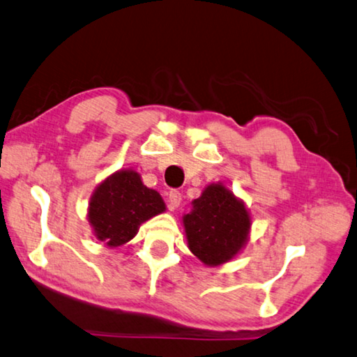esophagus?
Here are the masks:
<instances>
[{"instance_id":"obj_1","label":"esophagus","mask_w":357,"mask_h":357,"mask_svg":"<svg viewBox=\"0 0 357 357\" xmlns=\"http://www.w3.org/2000/svg\"><path fill=\"white\" fill-rule=\"evenodd\" d=\"M167 199H169V205H171V208H177L180 202H182V192L177 190H171L167 192Z\"/></svg>"}]
</instances>
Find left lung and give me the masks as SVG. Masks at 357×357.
<instances>
[{"label":"left lung","instance_id":"left-lung-1","mask_svg":"<svg viewBox=\"0 0 357 357\" xmlns=\"http://www.w3.org/2000/svg\"><path fill=\"white\" fill-rule=\"evenodd\" d=\"M190 251L205 265L226 264L248 240L251 218L241 201L222 185H210L183 216Z\"/></svg>","mask_w":357,"mask_h":357}]
</instances>
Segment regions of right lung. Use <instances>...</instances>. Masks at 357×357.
Returning a JSON list of instances; mask_svg holds the SVG:
<instances>
[{
	"mask_svg": "<svg viewBox=\"0 0 357 357\" xmlns=\"http://www.w3.org/2000/svg\"><path fill=\"white\" fill-rule=\"evenodd\" d=\"M165 210L161 196L144 186L139 174L119 171L97 186L87 216L97 240L116 248L133 238L144 221Z\"/></svg>",
	"mask_w": 357,
	"mask_h": 357,
	"instance_id": "obj_1",
	"label": "right lung"
}]
</instances>
